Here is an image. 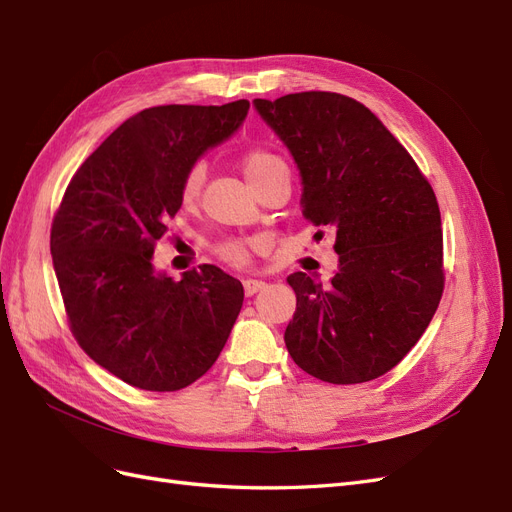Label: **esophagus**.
Returning a JSON list of instances; mask_svg holds the SVG:
<instances>
[{
    "label": "esophagus",
    "mask_w": 512,
    "mask_h": 512,
    "mask_svg": "<svg viewBox=\"0 0 512 512\" xmlns=\"http://www.w3.org/2000/svg\"><path fill=\"white\" fill-rule=\"evenodd\" d=\"M265 286H267V284L262 282V280H245V282H243V290H245L247 297H252V294L260 292Z\"/></svg>",
    "instance_id": "34e87169"
}]
</instances>
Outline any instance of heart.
<instances>
[{
	"label": "heart",
	"instance_id": "heart-1",
	"mask_svg": "<svg viewBox=\"0 0 512 512\" xmlns=\"http://www.w3.org/2000/svg\"><path fill=\"white\" fill-rule=\"evenodd\" d=\"M282 160L273 156L271 151L267 149H250L243 156V170L247 179H250L252 185H256L258 181L265 179L275 166H280ZM205 185V164L196 162L192 164L188 170H185L183 181H181V200L183 203H194L198 198L200 190ZM252 241H243V239H232L220 245V254L222 258H226L232 265H247L250 262V254H252Z\"/></svg>",
	"mask_w": 512,
	"mask_h": 512
}]
</instances>
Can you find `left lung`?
<instances>
[{
	"mask_svg": "<svg viewBox=\"0 0 512 512\" xmlns=\"http://www.w3.org/2000/svg\"><path fill=\"white\" fill-rule=\"evenodd\" d=\"M301 175V207L335 228L329 286L288 275L297 312L284 342L309 376L359 384L393 369L421 339L442 290L436 194L367 106L331 91L254 100Z\"/></svg>",
	"mask_w": 512,
	"mask_h": 512,
	"instance_id": "obj_1",
	"label": "left lung"
}]
</instances>
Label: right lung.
Instances as JSON below:
<instances>
[{"mask_svg":"<svg viewBox=\"0 0 512 512\" xmlns=\"http://www.w3.org/2000/svg\"><path fill=\"white\" fill-rule=\"evenodd\" d=\"M250 102L136 113L76 170L51 228L70 329L100 367L143 391L205 376L232 331L243 286L213 265L173 280L153 247L181 209L185 170L235 134Z\"/></svg>","mask_w":512,"mask_h":512,"instance_id":"1","label":"right lung"}]
</instances>
